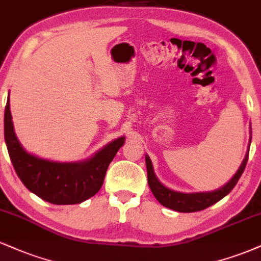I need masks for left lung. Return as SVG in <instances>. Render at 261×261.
Wrapping results in <instances>:
<instances>
[{"label": "left lung", "mask_w": 261, "mask_h": 261, "mask_svg": "<svg viewBox=\"0 0 261 261\" xmlns=\"http://www.w3.org/2000/svg\"><path fill=\"white\" fill-rule=\"evenodd\" d=\"M248 156H249V151L247 152L246 158H244L243 162H242L240 170L234 174L232 178L225 187L216 192L211 193H197V194H183V193H177L171 191V189L166 188L162 186L156 178L154 170H152L151 161H150L149 156L145 158L146 162V170H148V183L150 189H151L154 197L158 199L164 206L172 209L179 213H194V211H200L206 209V207L211 206L219 200H221L223 197L228 194L232 189L237 185L238 179L241 178L242 173H243L244 168L247 166Z\"/></svg>", "instance_id": "obj_1"}]
</instances>
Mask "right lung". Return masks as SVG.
Instances as JSON below:
<instances>
[{
  "label": "right lung",
  "mask_w": 261,
  "mask_h": 261,
  "mask_svg": "<svg viewBox=\"0 0 261 261\" xmlns=\"http://www.w3.org/2000/svg\"><path fill=\"white\" fill-rule=\"evenodd\" d=\"M5 140L9 158L23 185L51 204H78L96 194L102 186L110 162L123 145L118 138L82 164H60L28 154L18 142L13 129L9 97L5 110Z\"/></svg>",
  "instance_id": "right-lung-1"
}]
</instances>
